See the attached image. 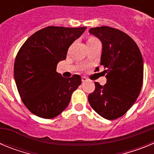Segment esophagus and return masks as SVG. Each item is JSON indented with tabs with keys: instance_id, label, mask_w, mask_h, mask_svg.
<instances>
[{
	"instance_id": "1",
	"label": "esophagus",
	"mask_w": 154,
	"mask_h": 154,
	"mask_svg": "<svg viewBox=\"0 0 154 154\" xmlns=\"http://www.w3.org/2000/svg\"><path fill=\"white\" fill-rule=\"evenodd\" d=\"M87 80H88V79H87L86 77H85V76H82V82H85Z\"/></svg>"
}]
</instances>
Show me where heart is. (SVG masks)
<instances>
[{
	"label": "heart",
	"mask_w": 154,
	"mask_h": 154,
	"mask_svg": "<svg viewBox=\"0 0 154 154\" xmlns=\"http://www.w3.org/2000/svg\"><path fill=\"white\" fill-rule=\"evenodd\" d=\"M96 42H98V39L96 38L95 37H89V38L87 39V44H90Z\"/></svg>",
	"instance_id": "obj_1"
}]
</instances>
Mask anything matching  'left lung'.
I'll use <instances>...</instances> for the list:
<instances>
[{
	"mask_svg": "<svg viewBox=\"0 0 154 154\" xmlns=\"http://www.w3.org/2000/svg\"><path fill=\"white\" fill-rule=\"evenodd\" d=\"M92 35L103 44L100 65L106 83L95 82L88 96L91 107L99 116L112 120L123 116L140 93L143 81V60L136 42L128 35L108 26L92 28Z\"/></svg>",
	"mask_w": 154,
	"mask_h": 154,
	"instance_id": "8db88e82",
	"label": "left lung"
}]
</instances>
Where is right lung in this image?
<instances>
[{
	"label": "right lung",
	"instance_id": "right-lung-1",
	"mask_svg": "<svg viewBox=\"0 0 154 154\" xmlns=\"http://www.w3.org/2000/svg\"><path fill=\"white\" fill-rule=\"evenodd\" d=\"M86 28L46 27L30 36L19 49L14 65L16 85L24 106L37 116L52 119L59 115L81 85L79 75L64 78L56 68Z\"/></svg>",
	"mask_w": 154,
	"mask_h": 154
}]
</instances>
